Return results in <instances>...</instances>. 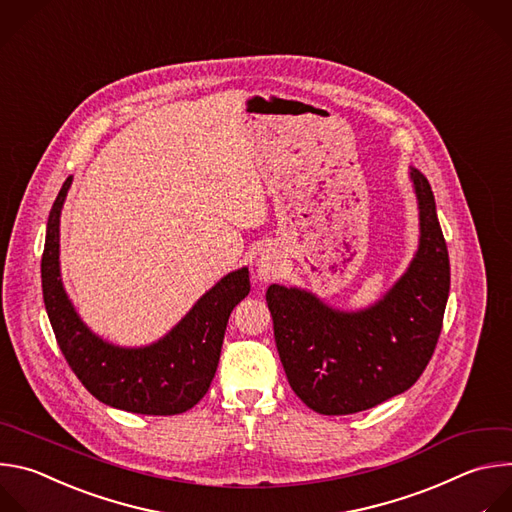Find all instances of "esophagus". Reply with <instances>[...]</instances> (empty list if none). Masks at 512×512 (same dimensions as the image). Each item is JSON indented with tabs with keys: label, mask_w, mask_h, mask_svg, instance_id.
Returning <instances> with one entry per match:
<instances>
[{
	"label": "esophagus",
	"mask_w": 512,
	"mask_h": 512,
	"mask_svg": "<svg viewBox=\"0 0 512 512\" xmlns=\"http://www.w3.org/2000/svg\"><path fill=\"white\" fill-rule=\"evenodd\" d=\"M256 266H258L260 280H264V282L274 280L280 272V256L274 250H264L262 256L258 258Z\"/></svg>",
	"instance_id": "esophagus-1"
}]
</instances>
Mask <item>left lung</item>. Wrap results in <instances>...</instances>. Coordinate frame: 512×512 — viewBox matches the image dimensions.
I'll list each match as a JSON object with an SVG mask.
<instances>
[{"mask_svg": "<svg viewBox=\"0 0 512 512\" xmlns=\"http://www.w3.org/2000/svg\"><path fill=\"white\" fill-rule=\"evenodd\" d=\"M420 246L375 304L339 311L309 290L270 284L266 302L292 391L323 416H349L410 389L430 363L450 292V258L432 187L410 167Z\"/></svg>", "mask_w": 512, "mask_h": 512, "instance_id": "obj_1", "label": "left lung"}]
</instances>
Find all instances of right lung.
I'll list each match as a JSON object with an SVG mask.
<instances>
[{
	"label": "right lung",
	"mask_w": 512,
	"mask_h": 512,
	"mask_svg": "<svg viewBox=\"0 0 512 512\" xmlns=\"http://www.w3.org/2000/svg\"><path fill=\"white\" fill-rule=\"evenodd\" d=\"M72 185L54 201L42 254V292L56 341L70 369L102 403L143 416L183 414L208 393L234 306L250 292L248 268L226 274L157 343L119 347L78 317L60 278V214Z\"/></svg>",
	"instance_id": "add662e5"
}]
</instances>
